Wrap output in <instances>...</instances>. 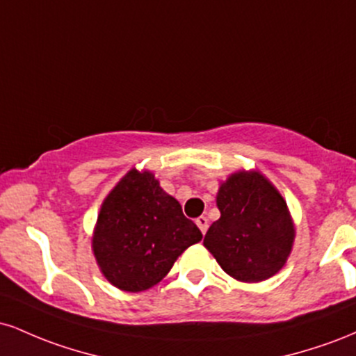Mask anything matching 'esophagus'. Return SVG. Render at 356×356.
Returning <instances> with one entry per match:
<instances>
[{
    "instance_id": "34e87169",
    "label": "esophagus",
    "mask_w": 356,
    "mask_h": 356,
    "mask_svg": "<svg viewBox=\"0 0 356 356\" xmlns=\"http://www.w3.org/2000/svg\"><path fill=\"white\" fill-rule=\"evenodd\" d=\"M195 224H197V227L201 229L202 234H206L207 231V218H204V216H201V218L195 219Z\"/></svg>"
}]
</instances>
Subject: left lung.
Here are the masks:
<instances>
[{
  "label": "left lung",
  "mask_w": 356,
  "mask_h": 356,
  "mask_svg": "<svg viewBox=\"0 0 356 356\" xmlns=\"http://www.w3.org/2000/svg\"><path fill=\"white\" fill-rule=\"evenodd\" d=\"M220 218L204 246L241 283H261L280 273L291 254L296 227L281 192L259 170H236L219 184Z\"/></svg>",
  "instance_id": "obj_1"
}]
</instances>
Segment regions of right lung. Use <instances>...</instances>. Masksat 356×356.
<instances>
[{"instance_id": "1", "label": "right lung", "mask_w": 356, "mask_h": 356, "mask_svg": "<svg viewBox=\"0 0 356 356\" xmlns=\"http://www.w3.org/2000/svg\"><path fill=\"white\" fill-rule=\"evenodd\" d=\"M201 239L177 199L150 170L134 167L102 202L92 251L110 284L140 293L161 283L177 257Z\"/></svg>"}]
</instances>
